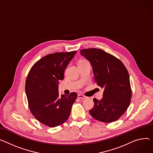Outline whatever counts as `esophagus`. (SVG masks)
<instances>
[{"label":"esophagus","mask_w":153,"mask_h":153,"mask_svg":"<svg viewBox=\"0 0 153 153\" xmlns=\"http://www.w3.org/2000/svg\"><path fill=\"white\" fill-rule=\"evenodd\" d=\"M77 98H80V99H81V100H85V99L87 98L86 97H85V96H84V95H81V94H79V95H77Z\"/></svg>","instance_id":"obj_1"}]
</instances>
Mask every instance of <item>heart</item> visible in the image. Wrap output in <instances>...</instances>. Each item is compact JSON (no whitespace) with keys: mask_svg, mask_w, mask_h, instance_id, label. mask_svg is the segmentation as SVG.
Wrapping results in <instances>:
<instances>
[{"mask_svg":"<svg viewBox=\"0 0 153 153\" xmlns=\"http://www.w3.org/2000/svg\"><path fill=\"white\" fill-rule=\"evenodd\" d=\"M84 60H82V61H80V62H84Z\"/></svg>","mask_w":153,"mask_h":153,"instance_id":"b5f03b06","label":"heart"}]
</instances>
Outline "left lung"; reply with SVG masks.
I'll return each mask as SVG.
<instances>
[{"label":"left lung","mask_w":153,"mask_h":153,"mask_svg":"<svg viewBox=\"0 0 153 153\" xmlns=\"http://www.w3.org/2000/svg\"><path fill=\"white\" fill-rule=\"evenodd\" d=\"M93 68L95 81L104 88L103 97L94 98L90 115L103 123H113L119 119L130 103L131 90L128 71L120 60L104 50L91 48L80 50Z\"/></svg>","instance_id":"left-lung-1"}]
</instances>
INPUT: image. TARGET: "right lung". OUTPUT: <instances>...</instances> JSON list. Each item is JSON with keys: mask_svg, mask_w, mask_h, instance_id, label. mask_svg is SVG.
Segmentation results:
<instances>
[{"mask_svg": "<svg viewBox=\"0 0 153 153\" xmlns=\"http://www.w3.org/2000/svg\"><path fill=\"white\" fill-rule=\"evenodd\" d=\"M76 51L47 55L30 69L25 84L29 109L40 123L50 127L63 124L69 118L77 98L76 92L59 95V81Z\"/></svg>", "mask_w": 153, "mask_h": 153, "instance_id": "add662e5", "label": "right lung"}]
</instances>
